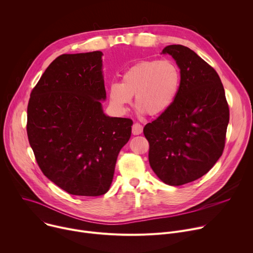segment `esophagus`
Returning <instances> with one entry per match:
<instances>
[{
    "mask_svg": "<svg viewBox=\"0 0 253 253\" xmlns=\"http://www.w3.org/2000/svg\"><path fill=\"white\" fill-rule=\"evenodd\" d=\"M143 132V126L140 123H134L132 126L133 135H139Z\"/></svg>",
    "mask_w": 253,
    "mask_h": 253,
    "instance_id": "obj_1",
    "label": "esophagus"
}]
</instances>
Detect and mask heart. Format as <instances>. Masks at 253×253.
<instances>
[{
  "instance_id": "heart-1",
  "label": "heart",
  "mask_w": 253,
  "mask_h": 253,
  "mask_svg": "<svg viewBox=\"0 0 253 253\" xmlns=\"http://www.w3.org/2000/svg\"><path fill=\"white\" fill-rule=\"evenodd\" d=\"M180 85V71L171 60L140 61L121 75V83L113 82L108 88L111 107L124 114L135 95L140 113L159 115L172 105Z\"/></svg>"
}]
</instances>
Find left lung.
Returning a JSON list of instances; mask_svg holds the SVG:
<instances>
[{"label":"left lung","mask_w":253,"mask_h":253,"mask_svg":"<svg viewBox=\"0 0 253 253\" xmlns=\"http://www.w3.org/2000/svg\"><path fill=\"white\" fill-rule=\"evenodd\" d=\"M180 85L168 109L145 125L149 163L164 183L183 185L202 177L222 155L229 108L216 71L191 49L169 45Z\"/></svg>","instance_id":"obj_1"}]
</instances>
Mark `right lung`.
I'll return each mask as SVG.
<instances>
[{"label": "right lung", "instance_id": "add662e5", "mask_svg": "<svg viewBox=\"0 0 253 253\" xmlns=\"http://www.w3.org/2000/svg\"><path fill=\"white\" fill-rule=\"evenodd\" d=\"M100 51L64 54L31 92L27 134L44 175L69 194L100 196L109 190L118 154L133 121L104 114Z\"/></svg>", "mask_w": 253, "mask_h": 253}]
</instances>
